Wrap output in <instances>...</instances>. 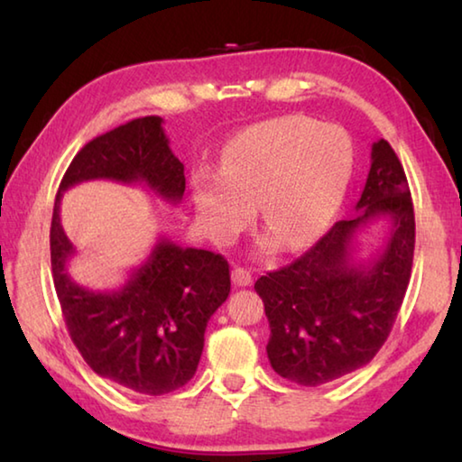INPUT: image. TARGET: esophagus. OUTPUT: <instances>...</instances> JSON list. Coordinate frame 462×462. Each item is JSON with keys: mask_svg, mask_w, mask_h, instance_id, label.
Here are the masks:
<instances>
[{"mask_svg": "<svg viewBox=\"0 0 462 462\" xmlns=\"http://www.w3.org/2000/svg\"><path fill=\"white\" fill-rule=\"evenodd\" d=\"M232 283L236 287H248L253 283V275L245 267H234L232 269Z\"/></svg>", "mask_w": 462, "mask_h": 462, "instance_id": "esophagus-1", "label": "esophagus"}]
</instances>
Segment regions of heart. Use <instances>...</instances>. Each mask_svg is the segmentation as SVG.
<instances>
[{"instance_id":"obj_1","label":"heart","mask_w":462,"mask_h":462,"mask_svg":"<svg viewBox=\"0 0 462 462\" xmlns=\"http://www.w3.org/2000/svg\"><path fill=\"white\" fill-rule=\"evenodd\" d=\"M353 171V144L340 128L308 118L254 124L226 146L222 173L198 169L193 206L206 232L228 242L259 214L285 248L314 240L330 222Z\"/></svg>"}]
</instances>
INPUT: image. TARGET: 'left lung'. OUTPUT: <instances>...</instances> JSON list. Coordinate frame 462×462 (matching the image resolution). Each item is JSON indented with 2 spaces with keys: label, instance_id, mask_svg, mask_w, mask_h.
<instances>
[{
  "label": "left lung",
  "instance_id": "left-lung-1",
  "mask_svg": "<svg viewBox=\"0 0 462 462\" xmlns=\"http://www.w3.org/2000/svg\"><path fill=\"white\" fill-rule=\"evenodd\" d=\"M389 217L392 230L377 260L355 263L354 236L363 225ZM416 220L408 179L387 140L371 151L356 216L336 222L308 253L254 283L271 338L277 374L318 387L361 369L385 344L410 283Z\"/></svg>",
  "mask_w": 462,
  "mask_h": 462
}]
</instances>
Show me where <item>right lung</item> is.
<instances>
[{
    "label": "right lung",
    "mask_w": 462,
    "mask_h": 462,
    "mask_svg": "<svg viewBox=\"0 0 462 462\" xmlns=\"http://www.w3.org/2000/svg\"><path fill=\"white\" fill-rule=\"evenodd\" d=\"M89 179L146 183L162 199L181 201L183 162L171 152L162 118L132 120L75 154L54 199L51 264L62 318L85 363L136 393H171L198 371L208 319L230 293L228 261L161 238L124 287L89 291L77 285L67 271L75 248L60 226V199Z\"/></svg>",
    "instance_id": "right-lung-1"
}]
</instances>
